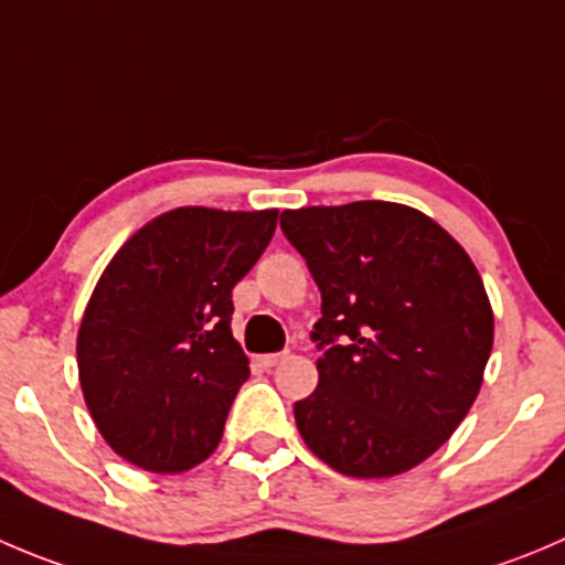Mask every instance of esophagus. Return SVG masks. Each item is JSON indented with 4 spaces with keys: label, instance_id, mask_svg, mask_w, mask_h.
Listing matches in <instances>:
<instances>
[{
    "label": "esophagus",
    "instance_id": "34e87169",
    "mask_svg": "<svg viewBox=\"0 0 565 565\" xmlns=\"http://www.w3.org/2000/svg\"><path fill=\"white\" fill-rule=\"evenodd\" d=\"M259 366H265V370H273L276 364H281L284 361V353H267V355H259Z\"/></svg>",
    "mask_w": 565,
    "mask_h": 565
}]
</instances>
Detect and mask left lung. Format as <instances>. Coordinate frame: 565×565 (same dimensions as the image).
Listing matches in <instances>:
<instances>
[{
	"mask_svg": "<svg viewBox=\"0 0 565 565\" xmlns=\"http://www.w3.org/2000/svg\"><path fill=\"white\" fill-rule=\"evenodd\" d=\"M322 295L320 381L295 403L306 447L350 478H392L434 456L472 408L494 315L467 250L388 201L281 212Z\"/></svg>",
	"mask_w": 565,
	"mask_h": 565,
	"instance_id": "left-lung-1",
	"label": "left lung"
}]
</instances>
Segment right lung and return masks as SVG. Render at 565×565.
<instances>
[{
	"label": "right lung",
	"instance_id": "add662e5",
	"mask_svg": "<svg viewBox=\"0 0 565 565\" xmlns=\"http://www.w3.org/2000/svg\"><path fill=\"white\" fill-rule=\"evenodd\" d=\"M276 221V210H171L98 278L76 339L79 383L98 434L135 467L188 472L215 452L250 375L232 337V289Z\"/></svg>",
	"mask_w": 565,
	"mask_h": 565
}]
</instances>
